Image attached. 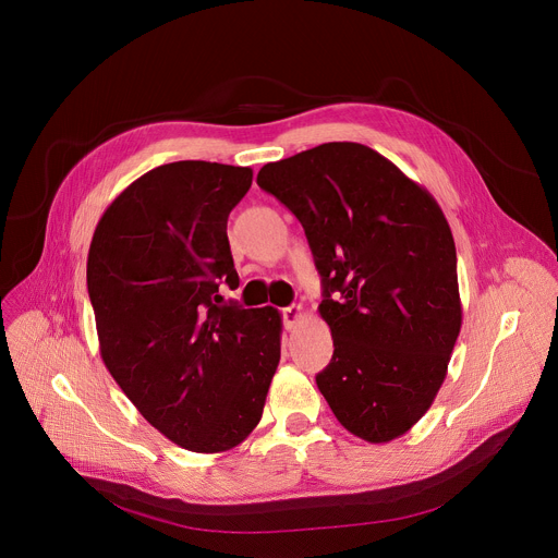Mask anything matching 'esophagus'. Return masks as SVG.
<instances>
[{"instance_id": "34e87169", "label": "esophagus", "mask_w": 558, "mask_h": 558, "mask_svg": "<svg viewBox=\"0 0 558 558\" xmlns=\"http://www.w3.org/2000/svg\"><path fill=\"white\" fill-rule=\"evenodd\" d=\"M302 315H304V308H302L300 304H291V306L282 308V323H284V329H287V331H291V329L302 320Z\"/></svg>"}]
</instances>
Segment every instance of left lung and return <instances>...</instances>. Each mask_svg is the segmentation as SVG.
<instances>
[{"label": "left lung", "instance_id": "8db88e82", "mask_svg": "<svg viewBox=\"0 0 558 558\" xmlns=\"http://www.w3.org/2000/svg\"><path fill=\"white\" fill-rule=\"evenodd\" d=\"M258 185L302 222L333 357L315 375L338 422L384 444L441 388L461 329L457 252L437 201L362 143L267 163Z\"/></svg>", "mask_w": 558, "mask_h": 558}]
</instances>
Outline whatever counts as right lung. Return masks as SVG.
<instances>
[{
	"label": "right lung",
	"mask_w": 558,
	"mask_h": 558,
	"mask_svg": "<svg viewBox=\"0 0 558 558\" xmlns=\"http://www.w3.org/2000/svg\"><path fill=\"white\" fill-rule=\"evenodd\" d=\"M254 172L207 161L154 168L101 216L88 293L101 357L138 413L192 452H225L258 426L280 362L274 306L222 302L238 287L229 211Z\"/></svg>",
	"instance_id": "obj_1"
}]
</instances>
